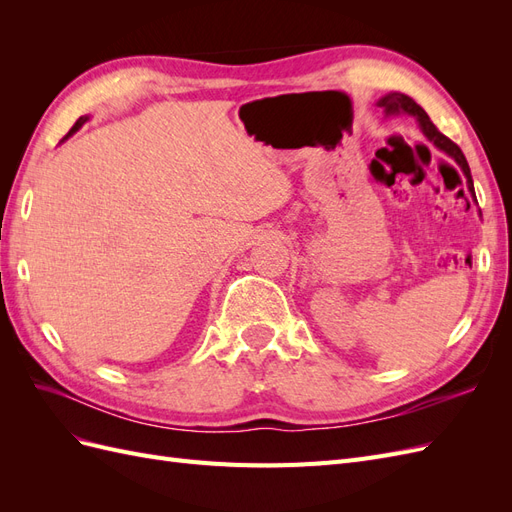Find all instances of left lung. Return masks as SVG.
Masks as SVG:
<instances>
[{
    "instance_id": "8db88e82",
    "label": "left lung",
    "mask_w": 512,
    "mask_h": 512,
    "mask_svg": "<svg viewBox=\"0 0 512 512\" xmlns=\"http://www.w3.org/2000/svg\"><path fill=\"white\" fill-rule=\"evenodd\" d=\"M378 104L384 108L386 115H395V113H408V115H412L418 121V126H421L423 134L429 138V141L436 145L440 151H444L448 158H453L461 166L463 175H466V179H468V190L474 194V183H472V175H470V166H468L466 156H463V151L459 149L457 143H453L451 138L444 136L436 126H433V121L429 119V115L423 111L421 106H418L412 98H408L404 94H389V96H384Z\"/></svg>"
}]
</instances>
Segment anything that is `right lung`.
Wrapping results in <instances>:
<instances>
[{
    "instance_id": "add662e5",
    "label": "right lung",
    "mask_w": 512,
    "mask_h": 512,
    "mask_svg": "<svg viewBox=\"0 0 512 512\" xmlns=\"http://www.w3.org/2000/svg\"><path fill=\"white\" fill-rule=\"evenodd\" d=\"M85 121H87V117H81V119H79V121H76V123H74V126H72V130H70V132H68V136H70V134H72V132H74V130H79V128H81V126H83V123H85Z\"/></svg>"
}]
</instances>
